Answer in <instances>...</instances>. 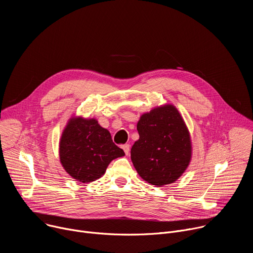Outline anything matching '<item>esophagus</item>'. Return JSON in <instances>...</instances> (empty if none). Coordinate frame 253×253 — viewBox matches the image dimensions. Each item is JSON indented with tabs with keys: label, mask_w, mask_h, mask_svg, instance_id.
<instances>
[{
	"label": "esophagus",
	"mask_w": 253,
	"mask_h": 253,
	"mask_svg": "<svg viewBox=\"0 0 253 253\" xmlns=\"http://www.w3.org/2000/svg\"><path fill=\"white\" fill-rule=\"evenodd\" d=\"M122 149L124 150L125 154L128 155V154H129V151H130V145H129V144H124V145L122 146Z\"/></svg>",
	"instance_id": "1"
}]
</instances>
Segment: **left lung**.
Wrapping results in <instances>:
<instances>
[{"label": "left lung", "mask_w": 253, "mask_h": 253, "mask_svg": "<svg viewBox=\"0 0 253 253\" xmlns=\"http://www.w3.org/2000/svg\"><path fill=\"white\" fill-rule=\"evenodd\" d=\"M139 140L131 148V160L138 174L156 186L170 184L187 168L191 142L186 125L172 105L141 116Z\"/></svg>", "instance_id": "1"}]
</instances>
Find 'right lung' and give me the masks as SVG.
Wrapping results in <instances>:
<instances>
[{
  "instance_id": "1",
  "label": "right lung",
  "mask_w": 253,
  "mask_h": 253,
  "mask_svg": "<svg viewBox=\"0 0 253 253\" xmlns=\"http://www.w3.org/2000/svg\"><path fill=\"white\" fill-rule=\"evenodd\" d=\"M124 155L110 132L95 119H71L61 137V163L72 177L83 183L95 181L113 159Z\"/></svg>"
}]
</instances>
